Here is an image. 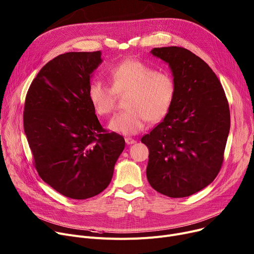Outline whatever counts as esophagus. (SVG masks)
<instances>
[{
    "instance_id": "esophagus-1",
    "label": "esophagus",
    "mask_w": 254,
    "mask_h": 254,
    "mask_svg": "<svg viewBox=\"0 0 254 254\" xmlns=\"http://www.w3.org/2000/svg\"><path fill=\"white\" fill-rule=\"evenodd\" d=\"M125 141H126V143H127V145H132V144L136 143V141H134V140L131 139V138H126Z\"/></svg>"
}]
</instances>
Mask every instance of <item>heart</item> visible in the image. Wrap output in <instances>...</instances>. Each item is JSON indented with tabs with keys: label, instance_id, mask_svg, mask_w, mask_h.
Listing matches in <instances>:
<instances>
[{
	"label": "heart",
	"instance_id": "1",
	"mask_svg": "<svg viewBox=\"0 0 254 254\" xmlns=\"http://www.w3.org/2000/svg\"><path fill=\"white\" fill-rule=\"evenodd\" d=\"M111 88L93 79L88 88V98L97 115H109L117 96L125 99V110L113 116L108 128L122 134H136L144 129L147 121L158 123L170 112L177 93L174 77L158 72L139 60L128 59L114 66L109 72Z\"/></svg>",
	"mask_w": 254,
	"mask_h": 254
}]
</instances>
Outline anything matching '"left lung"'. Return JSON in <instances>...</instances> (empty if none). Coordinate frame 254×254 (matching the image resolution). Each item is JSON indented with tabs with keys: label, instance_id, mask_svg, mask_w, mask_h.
I'll list each match as a JSON object with an SVG mask.
<instances>
[{
	"label": "left lung",
	"instance_id": "1",
	"mask_svg": "<svg viewBox=\"0 0 254 254\" xmlns=\"http://www.w3.org/2000/svg\"><path fill=\"white\" fill-rule=\"evenodd\" d=\"M150 53L170 66L177 93L170 112L141 140L149 149L147 179L160 194L187 197L207 187L221 170L229 103L215 73L191 51L162 47Z\"/></svg>",
	"mask_w": 254,
	"mask_h": 254
}]
</instances>
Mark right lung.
<instances>
[{
  "instance_id": "1",
  "label": "right lung",
  "mask_w": 254,
  "mask_h": 254,
  "mask_svg": "<svg viewBox=\"0 0 254 254\" xmlns=\"http://www.w3.org/2000/svg\"><path fill=\"white\" fill-rule=\"evenodd\" d=\"M101 52H69L49 61L25 98L23 126L40 177L71 199H87L111 182L125 139L104 132L88 98Z\"/></svg>"
}]
</instances>
